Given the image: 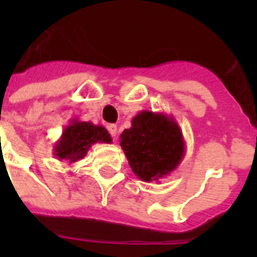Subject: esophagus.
Masks as SVG:
<instances>
[{"label":"esophagus","instance_id":"esophagus-1","mask_svg":"<svg viewBox=\"0 0 257 257\" xmlns=\"http://www.w3.org/2000/svg\"><path fill=\"white\" fill-rule=\"evenodd\" d=\"M108 131H109V134L113 136V138H115V135H117V126H115V124H109Z\"/></svg>","mask_w":257,"mask_h":257}]
</instances>
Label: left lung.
<instances>
[{
	"label": "left lung",
	"instance_id": "1",
	"mask_svg": "<svg viewBox=\"0 0 257 257\" xmlns=\"http://www.w3.org/2000/svg\"><path fill=\"white\" fill-rule=\"evenodd\" d=\"M134 174L145 183L171 174L185 156L180 126L172 115L142 110L131 119V127L119 135Z\"/></svg>",
	"mask_w": 257,
	"mask_h": 257
}]
</instances>
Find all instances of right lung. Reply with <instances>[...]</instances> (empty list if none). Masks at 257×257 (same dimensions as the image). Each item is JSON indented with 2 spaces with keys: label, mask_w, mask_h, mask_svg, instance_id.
Masks as SVG:
<instances>
[{
  "label": "right lung",
  "mask_w": 257,
  "mask_h": 257,
  "mask_svg": "<svg viewBox=\"0 0 257 257\" xmlns=\"http://www.w3.org/2000/svg\"><path fill=\"white\" fill-rule=\"evenodd\" d=\"M95 143H112L105 127L74 118L65 126L60 139L54 145V156L59 161L73 163L82 160Z\"/></svg>",
  "instance_id": "obj_1"
}]
</instances>
